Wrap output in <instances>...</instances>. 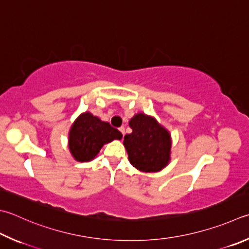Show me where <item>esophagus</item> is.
Listing matches in <instances>:
<instances>
[{
  "mask_svg": "<svg viewBox=\"0 0 249 249\" xmlns=\"http://www.w3.org/2000/svg\"><path fill=\"white\" fill-rule=\"evenodd\" d=\"M119 131L121 133H123V135H124V126H120L119 128Z\"/></svg>",
  "mask_w": 249,
  "mask_h": 249,
  "instance_id": "1",
  "label": "esophagus"
}]
</instances>
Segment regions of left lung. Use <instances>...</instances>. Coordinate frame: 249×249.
<instances>
[{"instance_id":"obj_1","label":"left lung","mask_w":249,"mask_h":249,"mask_svg":"<svg viewBox=\"0 0 249 249\" xmlns=\"http://www.w3.org/2000/svg\"><path fill=\"white\" fill-rule=\"evenodd\" d=\"M129 125L132 132L124 135V145L131 165L143 172H158L166 168L171 160L170 132L144 112L135 114Z\"/></svg>"}]
</instances>
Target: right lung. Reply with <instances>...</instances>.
Segmentation results:
<instances>
[{"label":"right lung","instance_id":"1","mask_svg":"<svg viewBox=\"0 0 249 249\" xmlns=\"http://www.w3.org/2000/svg\"><path fill=\"white\" fill-rule=\"evenodd\" d=\"M121 139V132L108 123L102 121L90 111H84L70 126L68 147L74 160L88 162L97 156L105 144Z\"/></svg>","mask_w":249,"mask_h":249}]
</instances>
